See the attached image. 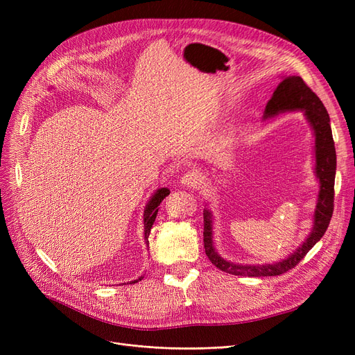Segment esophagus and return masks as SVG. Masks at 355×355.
<instances>
[{
	"mask_svg": "<svg viewBox=\"0 0 355 355\" xmlns=\"http://www.w3.org/2000/svg\"><path fill=\"white\" fill-rule=\"evenodd\" d=\"M201 181L202 177L197 171H189L181 177V184L185 185V187H197V185L201 184Z\"/></svg>",
	"mask_w": 355,
	"mask_h": 355,
	"instance_id": "34e87169",
	"label": "esophagus"
}]
</instances>
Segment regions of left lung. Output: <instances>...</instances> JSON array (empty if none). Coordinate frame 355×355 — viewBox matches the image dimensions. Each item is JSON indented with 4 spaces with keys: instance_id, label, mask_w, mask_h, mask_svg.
<instances>
[{
    "instance_id": "left-lung-1",
    "label": "left lung",
    "mask_w": 355,
    "mask_h": 355,
    "mask_svg": "<svg viewBox=\"0 0 355 355\" xmlns=\"http://www.w3.org/2000/svg\"><path fill=\"white\" fill-rule=\"evenodd\" d=\"M296 109H302L305 112L315 134V173L320 180L321 187L313 214L312 232L302 246L282 262L273 265H236L217 254L213 246L211 213L209 210H204V249H206V254L210 259V262L223 272L250 277L277 276L286 273L301 262L305 254L316 245V241L321 240L329 226L334 211V182L335 170H337V154H335L329 115L321 99L315 95L302 78L289 76L279 83L273 92V96L265 109V118L273 116L279 112Z\"/></svg>"
}]
</instances>
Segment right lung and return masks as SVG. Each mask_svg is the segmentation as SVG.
Instances as JSON below:
<instances>
[{
    "mask_svg": "<svg viewBox=\"0 0 355 355\" xmlns=\"http://www.w3.org/2000/svg\"><path fill=\"white\" fill-rule=\"evenodd\" d=\"M170 194V190L168 189H159L153 197H151V200L148 201V204H146V207H145V211H144V226H145V240H148V236H149V232H151V227H153V225H154V221H155V217H157V213H158V206L161 204V201ZM146 245H149L148 241H146ZM142 277H139V279H137V281H132V282H129V284H135V282H138V281H141Z\"/></svg>",
    "mask_w": 355,
    "mask_h": 355,
    "instance_id": "1",
    "label": "right lung"
}]
</instances>
